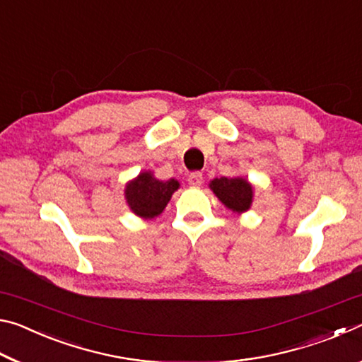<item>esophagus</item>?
<instances>
[{
  "instance_id": "1",
  "label": "esophagus",
  "mask_w": 362,
  "mask_h": 362,
  "mask_svg": "<svg viewBox=\"0 0 362 362\" xmlns=\"http://www.w3.org/2000/svg\"><path fill=\"white\" fill-rule=\"evenodd\" d=\"M188 183L192 187H199L203 183V174L201 173H192L188 175Z\"/></svg>"
}]
</instances>
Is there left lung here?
<instances>
[{"label":"left lung","instance_id":"1","mask_svg":"<svg viewBox=\"0 0 362 362\" xmlns=\"http://www.w3.org/2000/svg\"><path fill=\"white\" fill-rule=\"evenodd\" d=\"M209 188L233 212H246L250 204H252L254 188L243 177H233V179L220 177V179H214L209 183Z\"/></svg>","mask_w":362,"mask_h":362}]
</instances>
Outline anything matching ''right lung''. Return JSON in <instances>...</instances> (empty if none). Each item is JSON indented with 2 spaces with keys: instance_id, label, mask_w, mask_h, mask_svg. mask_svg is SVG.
<instances>
[{
  "instance_id": "add662e5",
  "label": "right lung",
  "mask_w": 362,
  "mask_h": 362,
  "mask_svg": "<svg viewBox=\"0 0 362 362\" xmlns=\"http://www.w3.org/2000/svg\"><path fill=\"white\" fill-rule=\"evenodd\" d=\"M180 183L175 179L158 180L150 170L140 173L126 185L124 196L131 211L142 218H155L168 206L170 196L179 189Z\"/></svg>"
}]
</instances>
